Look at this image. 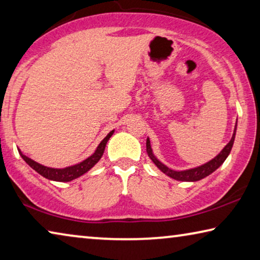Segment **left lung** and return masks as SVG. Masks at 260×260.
Instances as JSON below:
<instances>
[{
    "mask_svg": "<svg viewBox=\"0 0 260 260\" xmlns=\"http://www.w3.org/2000/svg\"><path fill=\"white\" fill-rule=\"evenodd\" d=\"M236 127H237V122H236V125H235L234 134H233L232 139H230L228 145H226L223 149L220 151V154L216 155L215 157L209 160V162L203 164V166L197 167V168H192V169H188V170H182V171L172 170V169H170L169 167H167L166 164H163L162 162H160V160L154 155V152H152V149H151V146H150L149 138H147V143H146L148 156H149L150 159L155 163V166L157 167L159 170L163 172V174H166L167 176L171 177L172 179L180 180V182H197V180L203 179V178H205V177H207L211 174H213V172L215 171L217 168L221 167L222 164H223L225 158L228 157L230 151H232V148H233L234 141H235V135H236V129H237Z\"/></svg>",
    "mask_w": 260,
    "mask_h": 260,
    "instance_id": "1",
    "label": "left lung"
}]
</instances>
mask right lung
Wrapping results in <instances>:
<instances>
[{
	"instance_id": "1",
	"label": "right lung",
	"mask_w": 260,
	"mask_h": 260,
	"mask_svg": "<svg viewBox=\"0 0 260 260\" xmlns=\"http://www.w3.org/2000/svg\"><path fill=\"white\" fill-rule=\"evenodd\" d=\"M113 133L114 131H111L110 133L102 140V142L98 145L97 149L94 150L93 154L91 156H89L88 158H85L84 160H82V162L75 164V166L62 168V169H55V168H48V167L41 166V164L37 163L36 160L31 159L30 157H27V156L24 155L19 149H18V152L28 166L34 169L35 171L38 172L39 175L45 177V178H47L49 180H54V182H63V183L71 182V180L76 179L82 175H84L85 172H88L90 169L94 166V164L98 163V160L102 158L103 154H104L106 143H108V141L110 140V138L112 137Z\"/></svg>"
}]
</instances>
